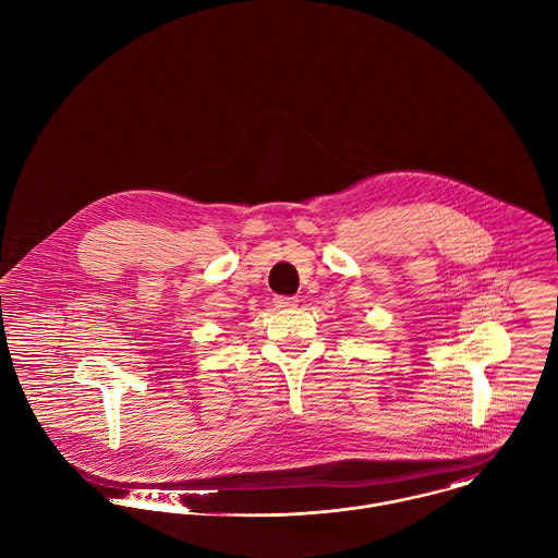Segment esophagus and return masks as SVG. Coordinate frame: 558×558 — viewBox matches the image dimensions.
<instances>
[{"label":"esophagus","instance_id":"34e87169","mask_svg":"<svg viewBox=\"0 0 558 558\" xmlns=\"http://www.w3.org/2000/svg\"><path fill=\"white\" fill-rule=\"evenodd\" d=\"M298 298H284V295H276L274 298V306L276 308H293V306H298Z\"/></svg>","mask_w":558,"mask_h":558}]
</instances>
